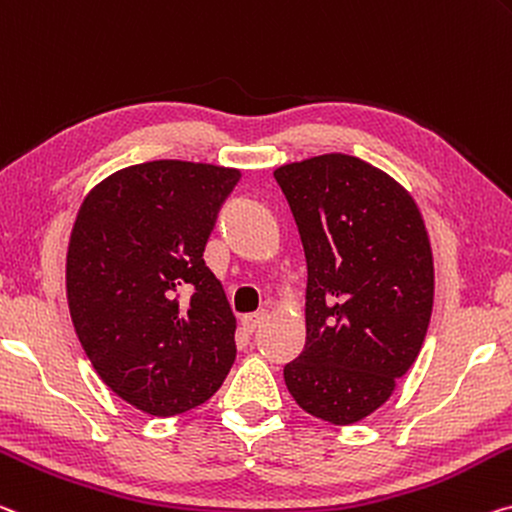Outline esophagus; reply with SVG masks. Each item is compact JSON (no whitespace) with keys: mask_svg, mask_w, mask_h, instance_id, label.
<instances>
[{"mask_svg":"<svg viewBox=\"0 0 512 512\" xmlns=\"http://www.w3.org/2000/svg\"><path fill=\"white\" fill-rule=\"evenodd\" d=\"M264 319H266L264 312L246 314V316H241V328H243V332H255V328H257L259 323H262Z\"/></svg>","mask_w":512,"mask_h":512,"instance_id":"esophagus-1","label":"esophagus"}]
</instances>
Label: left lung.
Masks as SVG:
<instances>
[{
  "label": "left lung",
  "mask_w": 512,
  "mask_h": 512,
  "mask_svg": "<svg viewBox=\"0 0 512 512\" xmlns=\"http://www.w3.org/2000/svg\"><path fill=\"white\" fill-rule=\"evenodd\" d=\"M273 177L307 262V339L285 383L312 417L353 424L392 396L424 344L435 291L424 218L399 182L348 154Z\"/></svg>",
  "instance_id": "left-lung-1"
}]
</instances>
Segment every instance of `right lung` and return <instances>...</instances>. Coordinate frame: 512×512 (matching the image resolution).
Returning a JSON list of instances; mask_svg holds the SVG:
<instances>
[{"mask_svg": "<svg viewBox=\"0 0 512 512\" xmlns=\"http://www.w3.org/2000/svg\"><path fill=\"white\" fill-rule=\"evenodd\" d=\"M239 177L148 161L113 173L79 207L66 264L72 323L104 385L148 415L212 399L237 358V321L202 253Z\"/></svg>", "mask_w": 512, "mask_h": 512, "instance_id": "right-lung-1", "label": "right lung"}]
</instances>
